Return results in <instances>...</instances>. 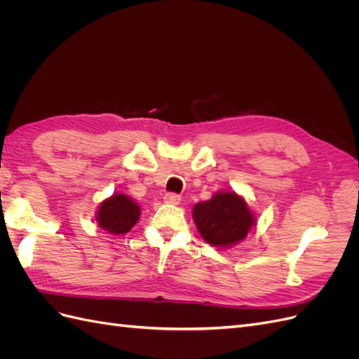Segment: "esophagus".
I'll return each instance as SVG.
<instances>
[{"mask_svg": "<svg viewBox=\"0 0 359 359\" xmlns=\"http://www.w3.org/2000/svg\"><path fill=\"white\" fill-rule=\"evenodd\" d=\"M163 201H165L166 203H170V205H178L181 202V196L177 193H166Z\"/></svg>", "mask_w": 359, "mask_h": 359, "instance_id": "esophagus-1", "label": "esophagus"}]
</instances>
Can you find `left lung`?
Wrapping results in <instances>:
<instances>
[{
    "instance_id": "8db88e82",
    "label": "left lung",
    "mask_w": 359,
    "mask_h": 359,
    "mask_svg": "<svg viewBox=\"0 0 359 359\" xmlns=\"http://www.w3.org/2000/svg\"><path fill=\"white\" fill-rule=\"evenodd\" d=\"M193 220L203 240L220 248L241 243L256 224V217L244 198L224 190L194 205Z\"/></svg>"
}]
</instances>
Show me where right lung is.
Segmentation results:
<instances>
[{"mask_svg": "<svg viewBox=\"0 0 359 359\" xmlns=\"http://www.w3.org/2000/svg\"><path fill=\"white\" fill-rule=\"evenodd\" d=\"M140 215L139 205L127 194L115 193L104 199L95 214V220L102 229L112 235L127 233L137 223Z\"/></svg>", "mask_w": 359, "mask_h": 359, "instance_id": "1", "label": "right lung"}]
</instances>
